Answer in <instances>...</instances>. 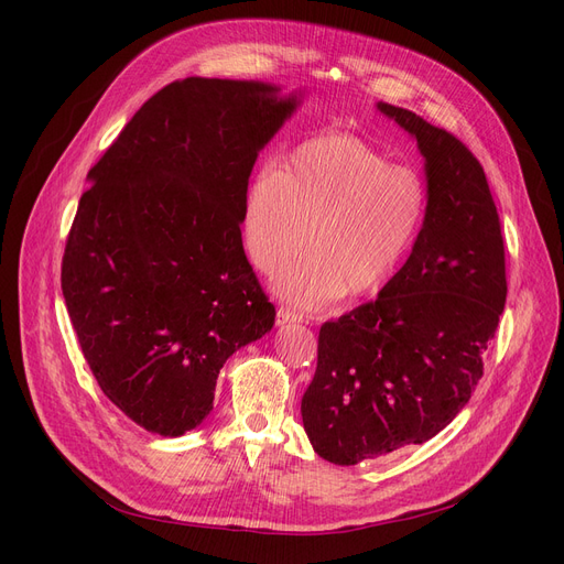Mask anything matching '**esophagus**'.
I'll return each instance as SVG.
<instances>
[{
	"label": "esophagus",
	"instance_id": "34e87169",
	"mask_svg": "<svg viewBox=\"0 0 564 564\" xmlns=\"http://www.w3.org/2000/svg\"><path fill=\"white\" fill-rule=\"evenodd\" d=\"M302 319H304V313H300V311H292L290 306H279V308H276V322H279V324L302 322Z\"/></svg>",
	"mask_w": 564,
	"mask_h": 564
}]
</instances>
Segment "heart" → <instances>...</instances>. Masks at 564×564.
<instances>
[{"instance_id":"heart-1","label":"heart","mask_w":564,"mask_h":564,"mask_svg":"<svg viewBox=\"0 0 564 564\" xmlns=\"http://www.w3.org/2000/svg\"><path fill=\"white\" fill-rule=\"evenodd\" d=\"M427 210L421 173L391 164L364 139L329 132L300 143L279 171L249 187L247 251L264 274L311 251L279 276L276 290L300 308H322L387 283L416 240Z\"/></svg>"}]
</instances>
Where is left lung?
Here are the masks:
<instances>
[{"label":"left lung","instance_id":"obj_1","mask_svg":"<svg viewBox=\"0 0 564 564\" xmlns=\"http://www.w3.org/2000/svg\"><path fill=\"white\" fill-rule=\"evenodd\" d=\"M377 107L419 141L427 213L379 297L319 327L302 419L315 453L338 466L446 427L478 387L508 297L500 219L478 158L423 116Z\"/></svg>","mask_w":564,"mask_h":564}]
</instances>
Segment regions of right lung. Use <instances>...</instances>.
<instances>
[{
  "label": "right lung",
  "mask_w": 564,
  "mask_h": 564,
  "mask_svg": "<svg viewBox=\"0 0 564 564\" xmlns=\"http://www.w3.org/2000/svg\"><path fill=\"white\" fill-rule=\"evenodd\" d=\"M274 91L171 82L88 171L64 300L98 387L148 432L194 430L226 359L274 324L240 228L258 151L297 105Z\"/></svg>",
  "instance_id": "obj_1"
}]
</instances>
